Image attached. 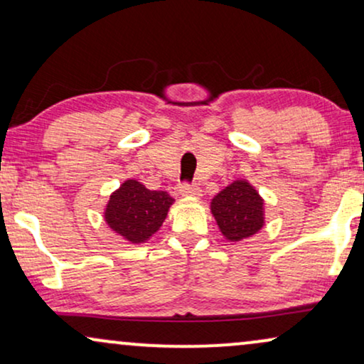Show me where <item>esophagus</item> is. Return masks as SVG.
I'll list each match as a JSON object with an SVG mask.
<instances>
[{
    "mask_svg": "<svg viewBox=\"0 0 364 364\" xmlns=\"http://www.w3.org/2000/svg\"><path fill=\"white\" fill-rule=\"evenodd\" d=\"M178 192L182 193L183 197H200L202 196V188L197 186V183H182L181 187H178Z\"/></svg>",
    "mask_w": 364,
    "mask_h": 364,
    "instance_id": "1",
    "label": "esophagus"
}]
</instances>
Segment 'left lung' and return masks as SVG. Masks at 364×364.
I'll list each match as a JSON object with an SVG mask.
<instances>
[{"instance_id":"1","label":"left lung","mask_w":364,"mask_h":364,"mask_svg":"<svg viewBox=\"0 0 364 364\" xmlns=\"http://www.w3.org/2000/svg\"><path fill=\"white\" fill-rule=\"evenodd\" d=\"M210 208L222 233L232 242L252 237L263 227V200L245 181H235L217 193Z\"/></svg>"}]
</instances>
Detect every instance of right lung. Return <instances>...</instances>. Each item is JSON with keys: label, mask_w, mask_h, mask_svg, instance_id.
<instances>
[{"label": "right lung", "mask_w": 364, "mask_h": 364, "mask_svg": "<svg viewBox=\"0 0 364 364\" xmlns=\"http://www.w3.org/2000/svg\"><path fill=\"white\" fill-rule=\"evenodd\" d=\"M173 198L164 191H149L137 181H126L111 196L106 222L132 243L146 242L166 220Z\"/></svg>", "instance_id": "1"}]
</instances>
